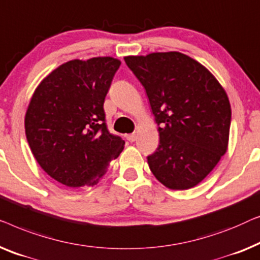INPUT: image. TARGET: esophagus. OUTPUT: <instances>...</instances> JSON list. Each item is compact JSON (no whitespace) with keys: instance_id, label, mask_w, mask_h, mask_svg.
Instances as JSON below:
<instances>
[{"instance_id":"34e87169","label":"esophagus","mask_w":260,"mask_h":260,"mask_svg":"<svg viewBox=\"0 0 260 260\" xmlns=\"http://www.w3.org/2000/svg\"><path fill=\"white\" fill-rule=\"evenodd\" d=\"M127 140H128L129 142H134L135 140H137V134H135V133L128 134V135H127Z\"/></svg>"}]
</instances>
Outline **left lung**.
<instances>
[{
    "label": "left lung",
    "mask_w": 260,
    "mask_h": 260,
    "mask_svg": "<svg viewBox=\"0 0 260 260\" xmlns=\"http://www.w3.org/2000/svg\"><path fill=\"white\" fill-rule=\"evenodd\" d=\"M125 62L159 126V146L147 156L152 173L171 189L198 185L228 149L231 106L224 88L203 64L178 52Z\"/></svg>",
    "instance_id": "1"
}]
</instances>
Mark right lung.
I'll use <instances>...</instances> for the list:
<instances>
[{"label": "right lung", "instance_id": "obj_1", "mask_svg": "<svg viewBox=\"0 0 260 260\" xmlns=\"http://www.w3.org/2000/svg\"><path fill=\"white\" fill-rule=\"evenodd\" d=\"M121 62L73 60L53 71L32 94L25 135L36 161L67 187L94 185L125 141L108 131L104 102Z\"/></svg>", "mask_w": 260, "mask_h": 260}]
</instances>
